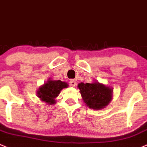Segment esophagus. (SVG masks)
Wrapping results in <instances>:
<instances>
[{"mask_svg":"<svg viewBox=\"0 0 147 147\" xmlns=\"http://www.w3.org/2000/svg\"><path fill=\"white\" fill-rule=\"evenodd\" d=\"M69 84L71 87H75V86L76 85V82L74 80H71L69 81Z\"/></svg>","mask_w":147,"mask_h":147,"instance_id":"1","label":"esophagus"}]
</instances>
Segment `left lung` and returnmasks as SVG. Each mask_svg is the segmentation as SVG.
<instances>
[{
  "mask_svg": "<svg viewBox=\"0 0 147 147\" xmlns=\"http://www.w3.org/2000/svg\"><path fill=\"white\" fill-rule=\"evenodd\" d=\"M78 87L84 103L92 109H102L112 100L113 89L97 81L93 83L81 82Z\"/></svg>",
  "mask_w": 147,
  "mask_h": 147,
  "instance_id": "1",
  "label": "left lung"
}]
</instances>
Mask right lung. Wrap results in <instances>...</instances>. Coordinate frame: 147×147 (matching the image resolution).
<instances>
[{"instance_id":"add662e5","label":"right lung","mask_w":147,"mask_h":147,"mask_svg":"<svg viewBox=\"0 0 147 147\" xmlns=\"http://www.w3.org/2000/svg\"><path fill=\"white\" fill-rule=\"evenodd\" d=\"M69 87L68 84L61 80H52L49 78L46 83L38 88L37 96L41 101L48 105L56 104V98L60 94V91L64 88Z\"/></svg>"}]
</instances>
